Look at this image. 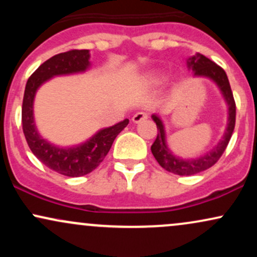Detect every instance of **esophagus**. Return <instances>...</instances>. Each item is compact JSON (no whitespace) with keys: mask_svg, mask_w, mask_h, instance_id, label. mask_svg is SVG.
Wrapping results in <instances>:
<instances>
[{"mask_svg":"<svg viewBox=\"0 0 257 257\" xmlns=\"http://www.w3.org/2000/svg\"><path fill=\"white\" fill-rule=\"evenodd\" d=\"M147 118H149V113H147V112L140 111V112H137V113L133 116L132 120L134 123H140V122H143V120H145Z\"/></svg>","mask_w":257,"mask_h":257,"instance_id":"esophagus-1","label":"esophagus"}]
</instances>
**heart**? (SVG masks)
<instances>
[{
    "mask_svg": "<svg viewBox=\"0 0 257 257\" xmlns=\"http://www.w3.org/2000/svg\"><path fill=\"white\" fill-rule=\"evenodd\" d=\"M146 81L149 82L150 84H159L163 81V76H162L161 73H151V75L147 76Z\"/></svg>",
    "mask_w": 257,
    "mask_h": 257,
    "instance_id": "b5f03b06",
    "label": "heart"
}]
</instances>
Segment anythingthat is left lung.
I'll list each match as a JSON object with an SVG mask.
<instances>
[{
  "label": "left lung",
  "mask_w": 257,
  "mask_h": 257,
  "mask_svg": "<svg viewBox=\"0 0 257 257\" xmlns=\"http://www.w3.org/2000/svg\"><path fill=\"white\" fill-rule=\"evenodd\" d=\"M187 65L188 69H191L194 72V76H200V77L211 79L219 87L220 91L226 100L227 106H228V120H227V128L222 139L211 151L205 153L204 156H200L198 158L182 159L178 156L173 155V152L170 151L167 145L166 131H164L163 122L157 114H152V119L156 122L158 129L157 138H156L155 143L151 146L152 155L155 156L156 161L158 162L162 168H164L168 172L182 176L194 175V174H198L203 170L213 167L219 161L222 153L225 152L235 125V102L234 99H233L231 85H229L225 70L220 67L219 65L215 64L214 61H211L210 59L199 54V53H197L192 58L188 59Z\"/></svg>",
  "instance_id": "left-lung-1"
}]
</instances>
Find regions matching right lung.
<instances>
[{
  "instance_id": "right-lung-1",
  "label": "right lung",
  "mask_w": 257,
  "mask_h": 257,
  "mask_svg": "<svg viewBox=\"0 0 257 257\" xmlns=\"http://www.w3.org/2000/svg\"><path fill=\"white\" fill-rule=\"evenodd\" d=\"M89 58L88 49H72L48 59L28 79L23 99V132L32 153L49 169L71 178L83 176L99 167L114 139L128 125L129 119L101 129L81 145L59 147L38 134L34 119V99L38 88L54 76L84 72L90 66Z\"/></svg>"
}]
</instances>
